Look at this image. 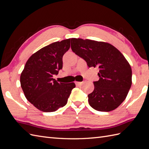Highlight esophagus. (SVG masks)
Here are the masks:
<instances>
[{
	"label": "esophagus",
	"instance_id": "obj_1",
	"mask_svg": "<svg viewBox=\"0 0 149 149\" xmlns=\"http://www.w3.org/2000/svg\"><path fill=\"white\" fill-rule=\"evenodd\" d=\"M82 84V82H75V84L76 85H78V86L81 85Z\"/></svg>",
	"mask_w": 149,
	"mask_h": 149
}]
</instances>
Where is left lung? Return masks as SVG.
<instances>
[{
    "label": "left lung",
    "mask_w": 149,
    "mask_h": 149,
    "mask_svg": "<svg viewBox=\"0 0 149 149\" xmlns=\"http://www.w3.org/2000/svg\"><path fill=\"white\" fill-rule=\"evenodd\" d=\"M71 49L89 67H98L100 79L88 95L89 105L99 111L115 109L124 101L132 86V72L123 54L112 45L71 38Z\"/></svg>",
    "instance_id": "1"
}]
</instances>
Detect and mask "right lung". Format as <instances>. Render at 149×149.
Returning <instances> with one entry per match:
<instances>
[{
  "mask_svg": "<svg viewBox=\"0 0 149 149\" xmlns=\"http://www.w3.org/2000/svg\"><path fill=\"white\" fill-rule=\"evenodd\" d=\"M70 40L55 42L34 53L21 74L25 97L41 111L53 112L63 107L75 87L74 82H58L53 78L62 68V58L70 48Z\"/></svg>",
  "mask_w": 149,
  "mask_h": 149,
  "instance_id": "1",
  "label": "right lung"
}]
</instances>
